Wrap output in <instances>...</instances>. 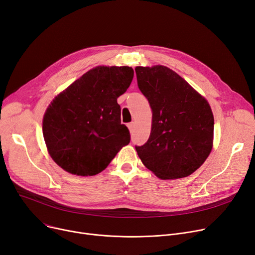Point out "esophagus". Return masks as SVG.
Returning a JSON list of instances; mask_svg holds the SVG:
<instances>
[{
  "label": "esophagus",
  "mask_w": 255,
  "mask_h": 255,
  "mask_svg": "<svg viewBox=\"0 0 255 255\" xmlns=\"http://www.w3.org/2000/svg\"><path fill=\"white\" fill-rule=\"evenodd\" d=\"M134 126H135L134 122H131V123H129V124H128V128H129L130 133H133V130H134Z\"/></svg>",
  "instance_id": "34e87169"
}]
</instances>
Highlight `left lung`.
<instances>
[{"label": "left lung", "mask_w": 255, "mask_h": 255, "mask_svg": "<svg viewBox=\"0 0 255 255\" xmlns=\"http://www.w3.org/2000/svg\"><path fill=\"white\" fill-rule=\"evenodd\" d=\"M137 86L152 109V129L135 150L162 180L191 175L210 155L214 117L208 101L165 66L136 67Z\"/></svg>", "instance_id": "1"}]
</instances>
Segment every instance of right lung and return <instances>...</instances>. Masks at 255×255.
Masks as SVG:
<instances>
[{
    "mask_svg": "<svg viewBox=\"0 0 255 255\" xmlns=\"http://www.w3.org/2000/svg\"><path fill=\"white\" fill-rule=\"evenodd\" d=\"M128 66H98L51 101L42 122L48 153L72 175L95 176L130 142L117 99L129 88Z\"/></svg>",
    "mask_w": 255,
    "mask_h": 255,
    "instance_id": "add662e5",
    "label": "right lung"
}]
</instances>
